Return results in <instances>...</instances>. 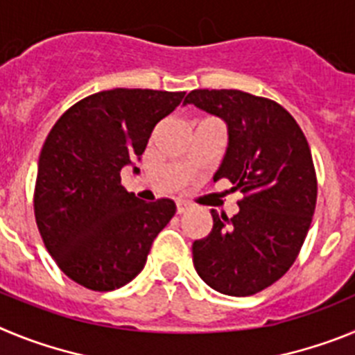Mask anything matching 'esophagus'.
<instances>
[{"mask_svg":"<svg viewBox=\"0 0 355 355\" xmlns=\"http://www.w3.org/2000/svg\"><path fill=\"white\" fill-rule=\"evenodd\" d=\"M188 208H190V205L184 202V200H178V202H175V211L180 213V215H183L184 211H188Z\"/></svg>","mask_w":355,"mask_h":355,"instance_id":"esophagus-1","label":"esophagus"}]
</instances>
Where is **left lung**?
Returning a JSON list of instances; mask_svg holds the SVG:
<instances>
[{"instance_id": "left-lung-1", "label": "left lung", "mask_w": 355, "mask_h": 355, "mask_svg": "<svg viewBox=\"0 0 355 355\" xmlns=\"http://www.w3.org/2000/svg\"><path fill=\"white\" fill-rule=\"evenodd\" d=\"M184 103L225 121L229 146L213 181L243 193L231 218L211 209V233L192 245L193 266L213 290L249 297L283 277L302 249L318 193L311 149L290 112L268 97L197 89Z\"/></svg>"}]
</instances>
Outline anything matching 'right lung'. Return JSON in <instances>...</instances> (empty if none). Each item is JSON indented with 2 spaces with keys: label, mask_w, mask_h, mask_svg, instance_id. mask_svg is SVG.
Returning a JSON list of instances; mask_svg holds the SVG:
<instances>
[{
  "label": "right lung",
  "mask_w": 355,
  "mask_h": 355,
  "mask_svg": "<svg viewBox=\"0 0 355 355\" xmlns=\"http://www.w3.org/2000/svg\"><path fill=\"white\" fill-rule=\"evenodd\" d=\"M183 97L167 90H103L72 105L49 131L33 209L44 245L74 283L112 291L146 265L175 205L135 197L121 184V168L142 155L156 124Z\"/></svg>",
  "instance_id": "add662e5"
}]
</instances>
